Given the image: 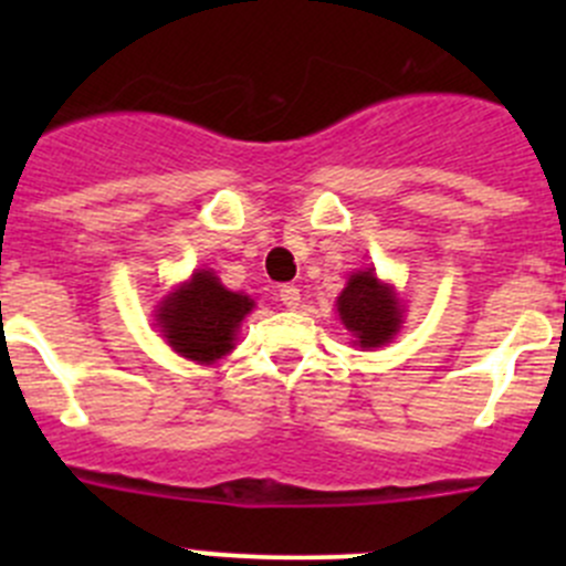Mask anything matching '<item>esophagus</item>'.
I'll return each instance as SVG.
<instances>
[{
    "label": "esophagus",
    "instance_id": "34e87169",
    "mask_svg": "<svg viewBox=\"0 0 566 566\" xmlns=\"http://www.w3.org/2000/svg\"><path fill=\"white\" fill-rule=\"evenodd\" d=\"M279 301H282L287 310H298L301 304V290L293 287V284H284L282 290H279Z\"/></svg>",
    "mask_w": 566,
    "mask_h": 566
}]
</instances>
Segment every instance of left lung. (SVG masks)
<instances>
[{
  "mask_svg": "<svg viewBox=\"0 0 566 566\" xmlns=\"http://www.w3.org/2000/svg\"><path fill=\"white\" fill-rule=\"evenodd\" d=\"M336 312L353 334V345L384 347L397 336L402 325V304L391 284L375 276L373 268L347 279V287L336 298Z\"/></svg>",
  "mask_w": 566,
  "mask_h": 566,
  "instance_id": "8db88e82",
  "label": "left lung"
}]
</instances>
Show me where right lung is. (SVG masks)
<instances>
[{
	"label": "right lung",
	"mask_w": 566,
	"mask_h": 566,
	"mask_svg": "<svg viewBox=\"0 0 566 566\" xmlns=\"http://www.w3.org/2000/svg\"><path fill=\"white\" fill-rule=\"evenodd\" d=\"M251 310L254 301L249 295L232 293L213 271L202 268L158 304L156 325L175 353L197 364H213L235 347L241 319Z\"/></svg>",
	"instance_id": "add662e5"
}]
</instances>
